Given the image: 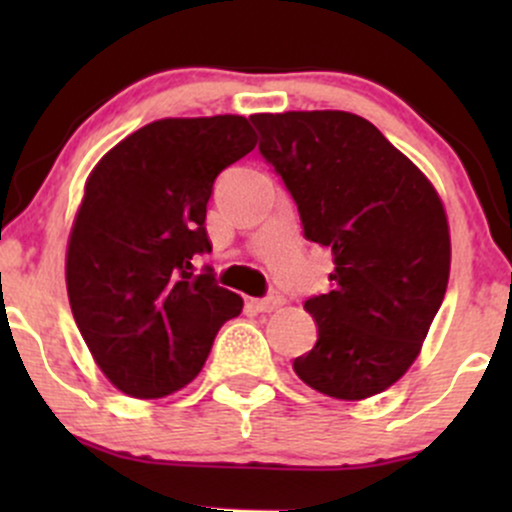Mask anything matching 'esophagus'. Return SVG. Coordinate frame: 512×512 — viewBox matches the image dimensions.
<instances>
[{
	"label": "esophagus",
	"instance_id": "obj_1",
	"mask_svg": "<svg viewBox=\"0 0 512 512\" xmlns=\"http://www.w3.org/2000/svg\"><path fill=\"white\" fill-rule=\"evenodd\" d=\"M281 303H284V296H281V293H276V291L269 293V296L255 298V301H252V305H255V310H260V313H272V310L279 308Z\"/></svg>",
	"mask_w": 512,
	"mask_h": 512
}]
</instances>
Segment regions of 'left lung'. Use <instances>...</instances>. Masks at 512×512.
<instances>
[{"label":"left lung","instance_id":"obj_1","mask_svg":"<svg viewBox=\"0 0 512 512\" xmlns=\"http://www.w3.org/2000/svg\"><path fill=\"white\" fill-rule=\"evenodd\" d=\"M260 154L330 248L332 289L305 310L317 342L293 361L305 385L366 399L419 356L450 276V233L431 182L363 117L342 110L252 115Z\"/></svg>","mask_w":512,"mask_h":512}]
</instances>
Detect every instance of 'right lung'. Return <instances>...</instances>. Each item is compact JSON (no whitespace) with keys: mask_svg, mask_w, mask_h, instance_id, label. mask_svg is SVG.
I'll return each instance as SVG.
<instances>
[{"mask_svg":"<svg viewBox=\"0 0 512 512\" xmlns=\"http://www.w3.org/2000/svg\"><path fill=\"white\" fill-rule=\"evenodd\" d=\"M240 115L137 129L86 180L67 248V293L98 368L125 395L166 397L197 378L238 293L195 272L211 252L207 204L221 170L255 149Z\"/></svg>","mask_w":512,"mask_h":512,"instance_id":"add662e5","label":"right lung"}]
</instances>
